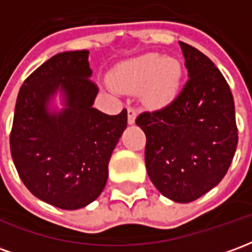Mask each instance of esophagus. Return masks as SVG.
Returning a JSON list of instances; mask_svg holds the SVG:
<instances>
[{"instance_id":"obj_1","label":"esophagus","mask_w":252,"mask_h":252,"mask_svg":"<svg viewBox=\"0 0 252 252\" xmlns=\"http://www.w3.org/2000/svg\"><path fill=\"white\" fill-rule=\"evenodd\" d=\"M136 120V110L133 108H128V124H135Z\"/></svg>"}]
</instances>
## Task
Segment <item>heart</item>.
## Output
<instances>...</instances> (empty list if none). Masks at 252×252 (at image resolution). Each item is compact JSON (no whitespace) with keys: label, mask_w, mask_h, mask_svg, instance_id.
<instances>
[{"label":"heart","mask_w":252,"mask_h":252,"mask_svg":"<svg viewBox=\"0 0 252 252\" xmlns=\"http://www.w3.org/2000/svg\"><path fill=\"white\" fill-rule=\"evenodd\" d=\"M181 81L180 61L159 54H144L121 62L109 75L110 85L121 93H132L142 88V99L154 108L174 101L180 93Z\"/></svg>","instance_id":"heart-1"}]
</instances>
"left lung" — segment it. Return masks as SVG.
<instances>
[{"mask_svg": "<svg viewBox=\"0 0 252 252\" xmlns=\"http://www.w3.org/2000/svg\"><path fill=\"white\" fill-rule=\"evenodd\" d=\"M189 81L180 95L157 112L137 116L146 143V167L170 200L191 202L224 178L238 146L231 89L211 59L180 41Z\"/></svg>", "mask_w": 252, "mask_h": 252, "instance_id": "8db88e82", "label": "left lung"}]
</instances>
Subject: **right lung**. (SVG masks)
<instances>
[{"label":"right lung","mask_w":252,"mask_h":252,"mask_svg":"<svg viewBox=\"0 0 252 252\" xmlns=\"http://www.w3.org/2000/svg\"><path fill=\"white\" fill-rule=\"evenodd\" d=\"M90 77L88 50L48 59L20 89L10 132V153L24 185L67 211L102 193L109 159L126 128V109L109 116L93 108L98 88ZM58 93L61 111L49 108Z\"/></svg>","instance_id":"obj_1"}]
</instances>
